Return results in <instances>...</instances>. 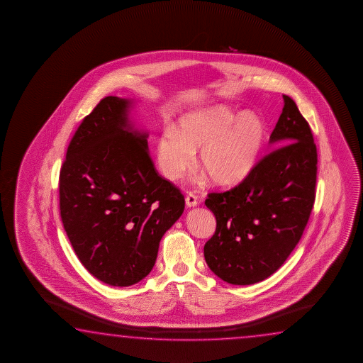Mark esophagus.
I'll return each mask as SVG.
<instances>
[{
	"label": "esophagus",
	"mask_w": 363,
	"mask_h": 363,
	"mask_svg": "<svg viewBox=\"0 0 363 363\" xmlns=\"http://www.w3.org/2000/svg\"><path fill=\"white\" fill-rule=\"evenodd\" d=\"M185 203H186V206H188V207H196L198 204L197 196H196V194H193V193L186 194V197H185Z\"/></svg>",
	"instance_id": "1"
}]
</instances>
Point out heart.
<instances>
[{"label": "heart", "instance_id": "obj_1", "mask_svg": "<svg viewBox=\"0 0 363 363\" xmlns=\"http://www.w3.org/2000/svg\"><path fill=\"white\" fill-rule=\"evenodd\" d=\"M264 135L263 124L252 114L238 117L223 106L191 113L180 119L175 132L167 129L156 147L162 175L177 182L198 162L212 182L221 186L238 184L252 172Z\"/></svg>", "mask_w": 363, "mask_h": 363}]
</instances>
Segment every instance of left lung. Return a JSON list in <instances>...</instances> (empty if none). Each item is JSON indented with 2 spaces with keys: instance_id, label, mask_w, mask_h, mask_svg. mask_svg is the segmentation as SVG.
Instances as JSON below:
<instances>
[{
  "instance_id": "obj_1",
  "label": "left lung",
  "mask_w": 363,
  "mask_h": 363,
  "mask_svg": "<svg viewBox=\"0 0 363 363\" xmlns=\"http://www.w3.org/2000/svg\"><path fill=\"white\" fill-rule=\"evenodd\" d=\"M283 100L269 138L278 147L240 184L212 191L204 202L217 222L204 259L216 276L231 284H254L272 276L298 244L313 211L316 145L295 101L287 95Z\"/></svg>"
}]
</instances>
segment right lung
Listing matches in <instances>:
<instances>
[{
    "mask_svg": "<svg viewBox=\"0 0 363 363\" xmlns=\"http://www.w3.org/2000/svg\"><path fill=\"white\" fill-rule=\"evenodd\" d=\"M129 105L101 99L74 132L60 172L68 240L87 271L116 287L147 276L185 206L180 189L156 170L147 135L129 125Z\"/></svg>",
    "mask_w": 363,
    "mask_h": 363,
    "instance_id": "add662e5",
    "label": "right lung"
}]
</instances>
